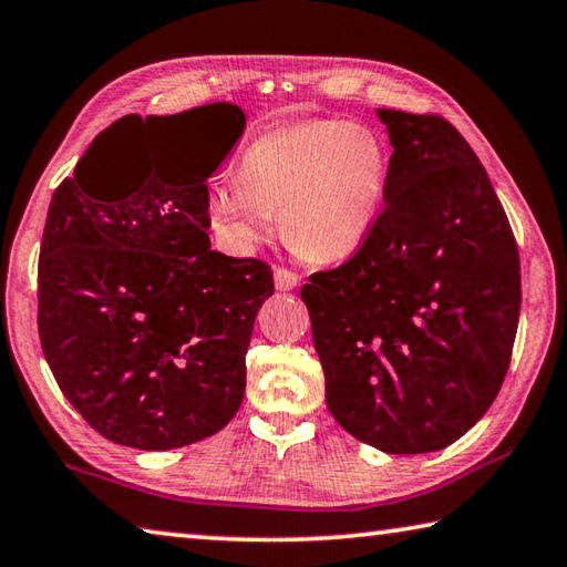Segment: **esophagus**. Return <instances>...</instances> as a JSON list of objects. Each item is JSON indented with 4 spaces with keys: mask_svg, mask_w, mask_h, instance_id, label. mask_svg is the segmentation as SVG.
<instances>
[{
    "mask_svg": "<svg viewBox=\"0 0 567 567\" xmlns=\"http://www.w3.org/2000/svg\"><path fill=\"white\" fill-rule=\"evenodd\" d=\"M300 285V277H297V272L287 270V267H275V287L280 292H287V290H295V287Z\"/></svg>",
    "mask_w": 567,
    "mask_h": 567,
    "instance_id": "34e87169",
    "label": "esophagus"
}]
</instances>
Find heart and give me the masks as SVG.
I'll list each match as a JSON object with an SVG mask.
<instances>
[{"instance_id": "heart-1", "label": "heart", "mask_w": 567, "mask_h": 567, "mask_svg": "<svg viewBox=\"0 0 567 567\" xmlns=\"http://www.w3.org/2000/svg\"><path fill=\"white\" fill-rule=\"evenodd\" d=\"M390 155L378 132L348 120H300L255 137L237 177L209 192V215L239 245L260 243L280 213L285 243L310 262H342L385 205Z\"/></svg>"}]
</instances>
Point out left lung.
Here are the masks:
<instances>
[{
  "label": "left lung",
  "instance_id": "8db88e82",
  "mask_svg": "<svg viewBox=\"0 0 567 567\" xmlns=\"http://www.w3.org/2000/svg\"><path fill=\"white\" fill-rule=\"evenodd\" d=\"M385 205L348 262L302 287L324 400L390 455L443 450L485 415L511 368L520 255L485 167L440 114L378 110Z\"/></svg>",
  "mask_w": 567,
  "mask_h": 567
}]
</instances>
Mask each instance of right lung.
Here are the masks:
<instances>
[{"instance_id": "right-lung-1", "label": "right lung", "mask_w": 567, "mask_h": 567, "mask_svg": "<svg viewBox=\"0 0 567 567\" xmlns=\"http://www.w3.org/2000/svg\"><path fill=\"white\" fill-rule=\"evenodd\" d=\"M169 120L185 127L172 142L157 130L142 145L150 120L137 114L94 137L54 189L37 267L56 385L102 437L137 450L197 443L235 417L257 310L275 292L270 265L207 237L205 182L243 134V110L215 102ZM134 146L143 175L124 183Z\"/></svg>"}]
</instances>
